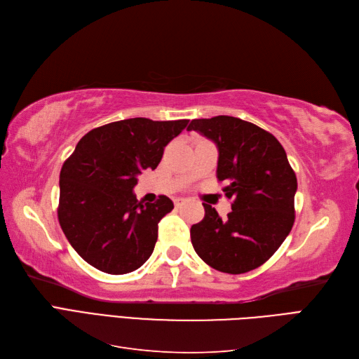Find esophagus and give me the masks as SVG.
Here are the masks:
<instances>
[{"label":"esophagus","instance_id":"34e87169","mask_svg":"<svg viewBox=\"0 0 359 359\" xmlns=\"http://www.w3.org/2000/svg\"><path fill=\"white\" fill-rule=\"evenodd\" d=\"M184 203H186V199H182V198L175 199V206H182Z\"/></svg>","mask_w":359,"mask_h":359}]
</instances>
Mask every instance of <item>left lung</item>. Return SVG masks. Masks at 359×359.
I'll return each mask as SVG.
<instances>
[{
  "instance_id": "obj_1",
  "label": "left lung",
  "mask_w": 359,
  "mask_h": 359,
  "mask_svg": "<svg viewBox=\"0 0 359 359\" xmlns=\"http://www.w3.org/2000/svg\"><path fill=\"white\" fill-rule=\"evenodd\" d=\"M187 130L217 145V180L232 199L224 220L203 203V220L190 229L194 252L222 273L256 269L277 252L295 222L298 184L286 151L266 130L235 116L193 119Z\"/></svg>"
}]
</instances>
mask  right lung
Returning a JSON list of instances; mask_svg holds the SVG:
<instances>
[{
	"label": "right lung",
	"mask_w": 359,
	"mask_h": 359,
	"mask_svg": "<svg viewBox=\"0 0 359 359\" xmlns=\"http://www.w3.org/2000/svg\"><path fill=\"white\" fill-rule=\"evenodd\" d=\"M189 119L130 118L93 128L60 173V226L85 262L107 274H127L153 255L158 222L173 210L168 196L136 199L144 169H156L165 147Z\"/></svg>",
	"instance_id": "obj_1"
}]
</instances>
